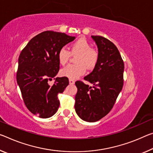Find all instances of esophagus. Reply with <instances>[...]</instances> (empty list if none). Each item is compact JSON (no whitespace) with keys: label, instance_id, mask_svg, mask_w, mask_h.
<instances>
[{"label":"esophagus","instance_id":"1","mask_svg":"<svg viewBox=\"0 0 153 153\" xmlns=\"http://www.w3.org/2000/svg\"><path fill=\"white\" fill-rule=\"evenodd\" d=\"M69 84H75V81L74 80V79H69Z\"/></svg>","mask_w":153,"mask_h":153}]
</instances>
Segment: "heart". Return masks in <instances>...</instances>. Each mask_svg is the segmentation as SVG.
<instances>
[{
  "label": "heart",
  "instance_id": "1",
  "mask_svg": "<svg viewBox=\"0 0 153 153\" xmlns=\"http://www.w3.org/2000/svg\"><path fill=\"white\" fill-rule=\"evenodd\" d=\"M71 54H79L77 59V65H69L60 71L61 76L69 79H77L86 73V67L93 69L99 60V54L95 50L92 49L91 45L86 39L80 38L71 45ZM70 52L65 47L60 48L58 53V60L60 65H65L68 62Z\"/></svg>",
  "mask_w": 153,
  "mask_h": 153
}]
</instances>
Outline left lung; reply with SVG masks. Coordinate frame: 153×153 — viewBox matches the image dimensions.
<instances>
[{"label":"left lung","instance_id":"obj_1","mask_svg":"<svg viewBox=\"0 0 153 153\" xmlns=\"http://www.w3.org/2000/svg\"><path fill=\"white\" fill-rule=\"evenodd\" d=\"M98 48L99 60L93 71L84 77L89 86L77 81L75 110L79 118L90 123L110 112L123 86L124 62L116 46L101 36H91Z\"/></svg>","mask_w":153,"mask_h":153}]
</instances>
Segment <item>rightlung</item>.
I'll list each match as a JSON object with an SVG mask.
<instances>
[{
  "instance_id": "obj_1",
  "label": "right lung",
  "mask_w": 153,
  "mask_h": 153,
  "mask_svg": "<svg viewBox=\"0 0 153 153\" xmlns=\"http://www.w3.org/2000/svg\"><path fill=\"white\" fill-rule=\"evenodd\" d=\"M76 37L65 33L44 31L31 39L18 59L17 82L28 110L39 117L52 116L59 109L58 94L69 85L67 77H56L59 71L58 53ZM54 78L50 86L48 81Z\"/></svg>"
}]
</instances>
